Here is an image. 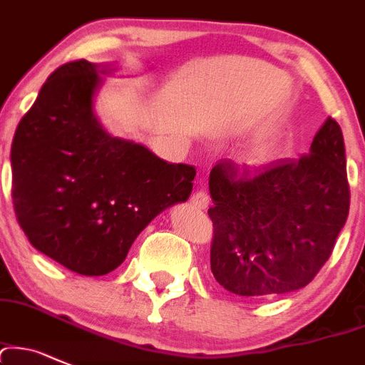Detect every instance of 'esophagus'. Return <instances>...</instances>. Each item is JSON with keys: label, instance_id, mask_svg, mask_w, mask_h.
I'll return each mask as SVG.
<instances>
[{"label": "esophagus", "instance_id": "1", "mask_svg": "<svg viewBox=\"0 0 365 365\" xmlns=\"http://www.w3.org/2000/svg\"><path fill=\"white\" fill-rule=\"evenodd\" d=\"M191 203H193L195 209L205 210L207 207H209V195H207L203 190L195 191V193L191 195Z\"/></svg>", "mask_w": 365, "mask_h": 365}]
</instances>
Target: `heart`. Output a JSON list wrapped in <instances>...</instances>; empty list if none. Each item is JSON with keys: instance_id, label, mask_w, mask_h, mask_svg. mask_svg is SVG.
Instances as JSON below:
<instances>
[{"instance_id": "b5f03b06", "label": "heart", "mask_w": 365, "mask_h": 365, "mask_svg": "<svg viewBox=\"0 0 365 365\" xmlns=\"http://www.w3.org/2000/svg\"><path fill=\"white\" fill-rule=\"evenodd\" d=\"M269 151H272V144H262V146H257L256 150H254L252 156H254V158H256V160L264 158V156L269 155Z\"/></svg>"}]
</instances>
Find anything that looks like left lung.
I'll list each match as a JSON object with an SVG mask.
<instances>
[{"mask_svg": "<svg viewBox=\"0 0 365 365\" xmlns=\"http://www.w3.org/2000/svg\"><path fill=\"white\" fill-rule=\"evenodd\" d=\"M210 269L226 291L272 296L303 289L334 249L350 210L339 125L325 120L308 155L259 170L215 162Z\"/></svg>", "mask_w": 365, "mask_h": 365, "instance_id": "obj_1", "label": "left lung"}]
</instances>
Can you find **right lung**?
<instances>
[{
  "label": "right lung",
  "instance_id": "add662e5",
  "mask_svg": "<svg viewBox=\"0 0 365 365\" xmlns=\"http://www.w3.org/2000/svg\"><path fill=\"white\" fill-rule=\"evenodd\" d=\"M115 71L88 61L56 69L10 151L11 198L31 245L87 277L118 268L156 215L190 198L197 174L104 127L96 97Z\"/></svg>",
  "mask_w": 365,
  "mask_h": 365
}]
</instances>
